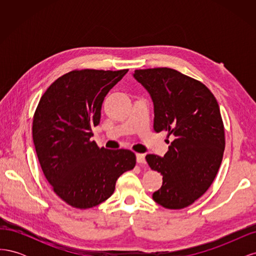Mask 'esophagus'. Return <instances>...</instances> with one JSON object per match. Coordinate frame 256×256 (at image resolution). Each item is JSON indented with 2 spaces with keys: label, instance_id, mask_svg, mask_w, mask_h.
Wrapping results in <instances>:
<instances>
[{
  "label": "esophagus",
  "instance_id": "esophagus-1",
  "mask_svg": "<svg viewBox=\"0 0 256 256\" xmlns=\"http://www.w3.org/2000/svg\"><path fill=\"white\" fill-rule=\"evenodd\" d=\"M136 161L138 164H145V156L143 154H136Z\"/></svg>",
  "mask_w": 256,
  "mask_h": 256
}]
</instances>
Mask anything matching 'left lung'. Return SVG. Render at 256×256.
Returning <instances> with one entry per match:
<instances>
[{"mask_svg": "<svg viewBox=\"0 0 256 256\" xmlns=\"http://www.w3.org/2000/svg\"><path fill=\"white\" fill-rule=\"evenodd\" d=\"M132 76L152 100L154 131L164 130L170 136L164 157H145L164 176L152 198L168 209L187 207L204 194L219 171L226 147L219 104L203 83L175 69H140Z\"/></svg>", "mask_w": 256, "mask_h": 256, "instance_id": "left-lung-1", "label": "left lung"}]
</instances>
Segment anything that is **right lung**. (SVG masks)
Returning <instances> with one entry per match:
<instances>
[{"label":"right lung","mask_w":256,"mask_h":256,"mask_svg":"<svg viewBox=\"0 0 256 256\" xmlns=\"http://www.w3.org/2000/svg\"><path fill=\"white\" fill-rule=\"evenodd\" d=\"M127 72H70L50 85L37 106L32 130L38 160L54 192L72 207L104 202L118 178L136 166L134 152L99 148L92 140L104 97Z\"/></svg>","instance_id":"1"}]
</instances>
